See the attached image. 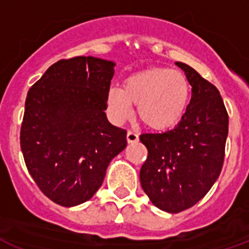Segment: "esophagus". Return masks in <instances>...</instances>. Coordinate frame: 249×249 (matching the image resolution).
Instances as JSON below:
<instances>
[{"label": "esophagus", "instance_id": "1", "mask_svg": "<svg viewBox=\"0 0 249 249\" xmlns=\"http://www.w3.org/2000/svg\"><path fill=\"white\" fill-rule=\"evenodd\" d=\"M126 139H128V143H137L139 141V137H138L137 133L129 130L128 134H126Z\"/></svg>", "mask_w": 249, "mask_h": 249}]
</instances>
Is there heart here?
Here are the masks:
<instances>
[{"label":"heart","mask_w":249,"mask_h":249,"mask_svg":"<svg viewBox=\"0 0 249 249\" xmlns=\"http://www.w3.org/2000/svg\"><path fill=\"white\" fill-rule=\"evenodd\" d=\"M190 83L181 71L150 68L125 79L123 89L110 87L106 93L108 116L123 124L138 105V116L148 128L166 130L182 119L189 105Z\"/></svg>","instance_id":"b5f03b06"}]
</instances>
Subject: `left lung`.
I'll return each instance as SVG.
<instances>
[{
    "label": "left lung",
    "mask_w": 249,
    "mask_h": 249,
    "mask_svg": "<svg viewBox=\"0 0 249 249\" xmlns=\"http://www.w3.org/2000/svg\"><path fill=\"white\" fill-rule=\"evenodd\" d=\"M176 66L192 87L182 119L172 130L141 135L148 149L142 187L154 206L173 214L199 202L218 179L229 123L218 89L187 64Z\"/></svg>",
    "instance_id": "8db88e82"
}]
</instances>
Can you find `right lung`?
Here are the masks:
<instances>
[{
    "instance_id": "add662e5",
    "label": "right lung",
    "mask_w": 249,
    "mask_h": 249,
    "mask_svg": "<svg viewBox=\"0 0 249 249\" xmlns=\"http://www.w3.org/2000/svg\"><path fill=\"white\" fill-rule=\"evenodd\" d=\"M115 63L95 57L58 60L29 89L20 144L29 173L58 205L89 200L126 130L106 118V93Z\"/></svg>"
}]
</instances>
